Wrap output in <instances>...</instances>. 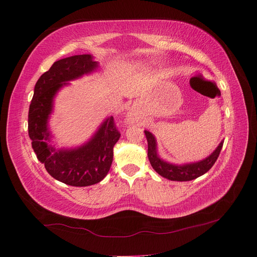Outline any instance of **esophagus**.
<instances>
[{
  "instance_id": "1",
  "label": "esophagus",
  "mask_w": 257,
  "mask_h": 257,
  "mask_svg": "<svg viewBox=\"0 0 257 257\" xmlns=\"http://www.w3.org/2000/svg\"><path fill=\"white\" fill-rule=\"evenodd\" d=\"M136 118H137V114H136L135 111H130V112L128 113V116H127V120H128V121L133 122V121H135Z\"/></svg>"
}]
</instances>
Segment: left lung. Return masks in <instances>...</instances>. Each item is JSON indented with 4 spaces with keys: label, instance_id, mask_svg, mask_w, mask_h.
Segmentation results:
<instances>
[{
    "label": "left lung",
    "instance_id": "1",
    "mask_svg": "<svg viewBox=\"0 0 257 257\" xmlns=\"http://www.w3.org/2000/svg\"><path fill=\"white\" fill-rule=\"evenodd\" d=\"M145 135L147 141H148V158L152 168L161 177L171 180V181H191V180L203 176L214 165L223 147V141H221L217 148L209 157L201 161L185 163V165H173V163L162 160L158 155L155 136L147 130H145Z\"/></svg>",
    "mask_w": 257,
    "mask_h": 257
}]
</instances>
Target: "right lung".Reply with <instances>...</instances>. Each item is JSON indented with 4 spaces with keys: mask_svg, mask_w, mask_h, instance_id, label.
I'll return each mask as SVG.
<instances>
[{
    "mask_svg": "<svg viewBox=\"0 0 257 257\" xmlns=\"http://www.w3.org/2000/svg\"><path fill=\"white\" fill-rule=\"evenodd\" d=\"M98 63L89 54L66 57L55 62L38 78L29 110V136L37 159L46 171L65 184L88 187L107 176L113 158V146L120 138L113 117H108L89 141L74 149H56L50 143L48 119L54 97L67 81L90 74Z\"/></svg>",
    "mask_w": 257,
    "mask_h": 257,
    "instance_id": "add662e5",
    "label": "right lung"
}]
</instances>
